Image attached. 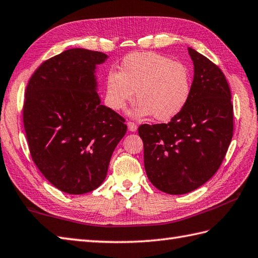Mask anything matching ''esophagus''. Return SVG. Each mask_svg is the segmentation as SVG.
I'll return each mask as SVG.
<instances>
[{"mask_svg": "<svg viewBox=\"0 0 258 258\" xmlns=\"http://www.w3.org/2000/svg\"><path fill=\"white\" fill-rule=\"evenodd\" d=\"M127 126H128V130L131 131V132H135V131L138 130V124L134 122H131V120H128L127 122Z\"/></svg>", "mask_w": 258, "mask_h": 258, "instance_id": "esophagus-1", "label": "esophagus"}]
</instances>
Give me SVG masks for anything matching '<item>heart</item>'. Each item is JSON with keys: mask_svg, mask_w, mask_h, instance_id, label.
Masks as SVG:
<instances>
[{"mask_svg": "<svg viewBox=\"0 0 258 258\" xmlns=\"http://www.w3.org/2000/svg\"><path fill=\"white\" fill-rule=\"evenodd\" d=\"M190 75L184 64L155 52L134 53L126 56L117 71L106 78V103L120 111L135 96V116L151 115L168 120L182 111L190 95Z\"/></svg>", "mask_w": 258, "mask_h": 258, "instance_id": "heart-1", "label": "heart"}]
</instances>
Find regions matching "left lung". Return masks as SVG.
Wrapping results in <instances>:
<instances>
[{
    "label": "left lung",
    "instance_id": "8db88e82",
    "mask_svg": "<svg viewBox=\"0 0 258 258\" xmlns=\"http://www.w3.org/2000/svg\"><path fill=\"white\" fill-rule=\"evenodd\" d=\"M194 80L185 107L168 123L142 124L147 177L164 193L199 188L220 168L233 138L231 89L222 70L188 47Z\"/></svg>",
    "mask_w": 258,
    "mask_h": 258
}]
</instances>
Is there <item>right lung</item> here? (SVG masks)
I'll use <instances>...</instances> for the list:
<instances>
[{
    "label": "right lung",
    "instance_id": "right-lung-1",
    "mask_svg": "<svg viewBox=\"0 0 258 258\" xmlns=\"http://www.w3.org/2000/svg\"><path fill=\"white\" fill-rule=\"evenodd\" d=\"M106 58L71 48L43 62L26 86L23 124L32 160L64 193L85 194L103 183L127 128L96 93L95 67Z\"/></svg>",
    "mask_w": 258,
    "mask_h": 258
}]
</instances>
